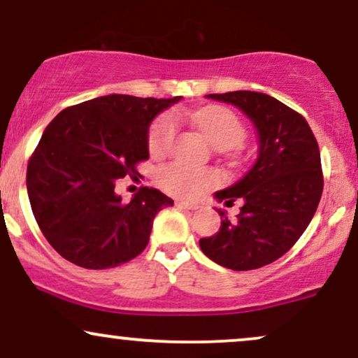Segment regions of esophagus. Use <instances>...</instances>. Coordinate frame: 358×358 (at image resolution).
I'll list each match as a JSON object with an SVG mask.
<instances>
[{
  "label": "esophagus",
  "instance_id": "1",
  "mask_svg": "<svg viewBox=\"0 0 358 358\" xmlns=\"http://www.w3.org/2000/svg\"><path fill=\"white\" fill-rule=\"evenodd\" d=\"M176 206H178L179 209H187V211H196L197 209V206L196 204H187V203H176Z\"/></svg>",
  "mask_w": 358,
  "mask_h": 358
}]
</instances>
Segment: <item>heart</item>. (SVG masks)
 <instances>
[{
  "label": "heart",
  "mask_w": 358,
  "mask_h": 358,
  "mask_svg": "<svg viewBox=\"0 0 358 358\" xmlns=\"http://www.w3.org/2000/svg\"><path fill=\"white\" fill-rule=\"evenodd\" d=\"M191 119L214 145L221 149H233L246 138V125L231 108L222 105H208L191 113ZM179 119L176 113H161L152 122L147 136V147L152 155H164L174 144L178 136ZM159 184L171 194L180 199H196L206 189L216 186L221 180L220 172L186 162H171L157 172Z\"/></svg>",
  "instance_id": "b5f03b06"
}]
</instances>
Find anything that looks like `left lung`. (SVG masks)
<instances>
[{
	"instance_id": "obj_1",
	"label": "left lung",
	"mask_w": 358,
	"mask_h": 358,
	"mask_svg": "<svg viewBox=\"0 0 358 358\" xmlns=\"http://www.w3.org/2000/svg\"><path fill=\"white\" fill-rule=\"evenodd\" d=\"M236 105L253 120L259 136L256 164L239 182L216 192L239 214L222 217L216 234L199 239L203 253L221 266L248 271L281 258L312 221L323 191L320 149L308 122L280 100L259 92L209 94Z\"/></svg>"
}]
</instances>
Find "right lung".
I'll return each mask as SVG.
<instances>
[{"label": "right lung", "instance_id": "right-lung-1", "mask_svg": "<svg viewBox=\"0 0 358 358\" xmlns=\"http://www.w3.org/2000/svg\"><path fill=\"white\" fill-rule=\"evenodd\" d=\"M179 100L105 95L63 108L46 125L28 161L27 189L58 255L107 270L145 250L155 214L174 201L145 186L124 203L113 189L117 179L137 178V164L149 159L150 122Z\"/></svg>", "mask_w": 358, "mask_h": 358}]
</instances>
